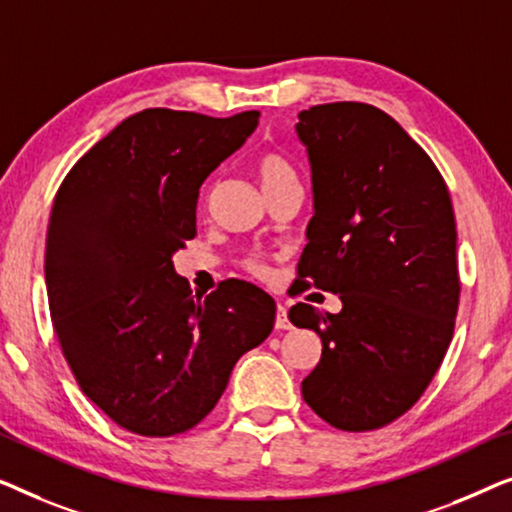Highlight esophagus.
<instances>
[{
    "mask_svg": "<svg viewBox=\"0 0 512 512\" xmlns=\"http://www.w3.org/2000/svg\"><path fill=\"white\" fill-rule=\"evenodd\" d=\"M275 328H277V331H289V328H293L291 319H289V312H286V307H284V305H279V307H277Z\"/></svg>",
    "mask_w": 512,
    "mask_h": 512,
    "instance_id": "obj_1",
    "label": "esophagus"
}]
</instances>
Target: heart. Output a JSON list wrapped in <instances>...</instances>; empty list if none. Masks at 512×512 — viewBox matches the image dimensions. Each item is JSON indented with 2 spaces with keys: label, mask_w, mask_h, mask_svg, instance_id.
I'll use <instances>...</instances> for the list:
<instances>
[{
  "label": "heart",
  "mask_w": 512,
  "mask_h": 512,
  "mask_svg": "<svg viewBox=\"0 0 512 512\" xmlns=\"http://www.w3.org/2000/svg\"><path fill=\"white\" fill-rule=\"evenodd\" d=\"M256 177L261 181L263 193H268L277 186L289 184V181H298L293 167L286 163L279 153H263V156L256 160ZM251 270H254L256 275H265V268L258 263H251Z\"/></svg>",
  "instance_id": "obj_1"
}]
</instances>
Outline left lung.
Returning <instances> with one entry per match:
<instances>
[{"label":"left lung","instance_id":"left-lung-1","mask_svg":"<svg viewBox=\"0 0 512 512\" xmlns=\"http://www.w3.org/2000/svg\"><path fill=\"white\" fill-rule=\"evenodd\" d=\"M314 216L298 275L342 310L298 303L289 319L321 338L300 389L321 419L373 431L408 412L450 347L459 307L450 193L422 146L361 102L300 111ZM300 289V291H303Z\"/></svg>","mask_w":512,"mask_h":512}]
</instances>
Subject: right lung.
<instances>
[{"label": "right lung", "mask_w": 512, "mask_h": 512, "mask_svg": "<svg viewBox=\"0 0 512 512\" xmlns=\"http://www.w3.org/2000/svg\"><path fill=\"white\" fill-rule=\"evenodd\" d=\"M258 125L144 109L72 167L46 235L55 335L90 401L118 426L165 438L193 429L237 359L275 326V300L240 279L198 296L174 270L195 237L200 186Z\"/></svg>", "instance_id": "add662e5"}]
</instances>
